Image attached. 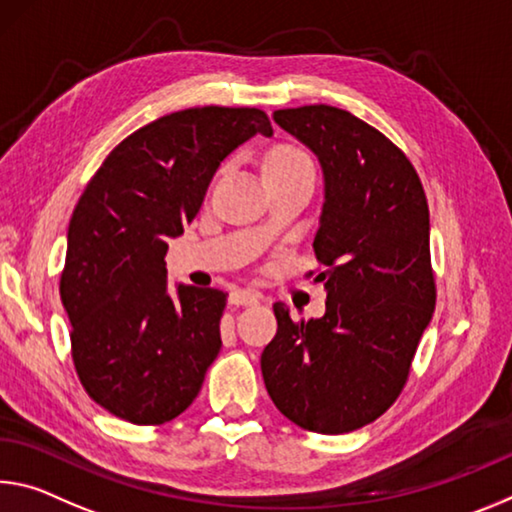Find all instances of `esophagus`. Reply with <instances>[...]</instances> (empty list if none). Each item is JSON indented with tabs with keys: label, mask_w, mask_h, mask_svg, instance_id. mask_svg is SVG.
<instances>
[{
	"label": "esophagus",
	"mask_w": 512,
	"mask_h": 512,
	"mask_svg": "<svg viewBox=\"0 0 512 512\" xmlns=\"http://www.w3.org/2000/svg\"><path fill=\"white\" fill-rule=\"evenodd\" d=\"M230 303L232 305H257L259 303V294L253 289H234L230 294Z\"/></svg>",
	"instance_id": "esophagus-1"
}]
</instances>
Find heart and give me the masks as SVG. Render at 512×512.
Returning a JSON list of instances; mask_svg holds the SVG:
<instances>
[{
    "label": "heart",
    "instance_id": "1",
    "mask_svg": "<svg viewBox=\"0 0 512 512\" xmlns=\"http://www.w3.org/2000/svg\"><path fill=\"white\" fill-rule=\"evenodd\" d=\"M314 170L312 159L305 150H300L294 143H278L264 154V175L287 173V170Z\"/></svg>",
    "mask_w": 512,
    "mask_h": 512
}]
</instances>
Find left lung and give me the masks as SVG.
Segmentation results:
<instances>
[{"mask_svg": "<svg viewBox=\"0 0 512 512\" xmlns=\"http://www.w3.org/2000/svg\"><path fill=\"white\" fill-rule=\"evenodd\" d=\"M273 120L323 166L326 202L312 246L328 300L310 321L273 305L278 332L262 353L264 385L305 431L351 433L399 399L435 312L426 193L399 145L353 113L310 104Z\"/></svg>", "mask_w": 512, "mask_h": 512, "instance_id": "obj_1", "label": "left lung"}]
</instances>
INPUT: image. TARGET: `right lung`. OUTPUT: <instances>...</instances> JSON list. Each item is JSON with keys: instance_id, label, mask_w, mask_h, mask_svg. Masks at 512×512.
Masks as SVG:
<instances>
[{"instance_id": "obj_1", "label": "right lung", "mask_w": 512, "mask_h": 512, "mask_svg": "<svg viewBox=\"0 0 512 512\" xmlns=\"http://www.w3.org/2000/svg\"><path fill=\"white\" fill-rule=\"evenodd\" d=\"M257 132L273 134L257 107L168 113L120 141L81 193L59 294L79 383L118 419L182 415L221 351L227 294L180 285L173 300L164 259L221 161Z\"/></svg>"}]
</instances>
